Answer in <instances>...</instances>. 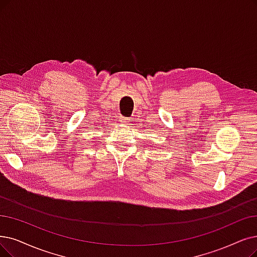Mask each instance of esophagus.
<instances>
[{
    "mask_svg": "<svg viewBox=\"0 0 257 257\" xmlns=\"http://www.w3.org/2000/svg\"><path fill=\"white\" fill-rule=\"evenodd\" d=\"M122 120H123V122H125V123H127L128 125H131V123H132V118H123Z\"/></svg>",
    "mask_w": 257,
    "mask_h": 257,
    "instance_id": "esophagus-1",
    "label": "esophagus"
}]
</instances>
